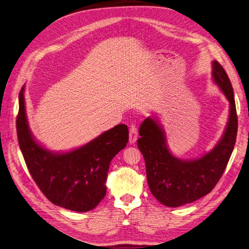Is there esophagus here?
Returning <instances> with one entry per match:
<instances>
[{"label":"esophagus","instance_id":"esophagus-1","mask_svg":"<svg viewBox=\"0 0 249 249\" xmlns=\"http://www.w3.org/2000/svg\"><path fill=\"white\" fill-rule=\"evenodd\" d=\"M137 141V128L134 124L130 126V133H129V142L132 144Z\"/></svg>","mask_w":249,"mask_h":249}]
</instances>
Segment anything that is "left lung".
<instances>
[{
  "label": "left lung",
  "mask_w": 249,
  "mask_h": 249,
  "mask_svg": "<svg viewBox=\"0 0 249 249\" xmlns=\"http://www.w3.org/2000/svg\"><path fill=\"white\" fill-rule=\"evenodd\" d=\"M213 78L229 100L230 115L222 139L210 152L198 159H178L170 153L158 119L146 118L140 127L137 146L144 158L149 188L165 206L178 207L209 194L234 150L238 130L234 92L226 71L216 60L213 61Z\"/></svg>",
  "instance_id": "obj_1"
}]
</instances>
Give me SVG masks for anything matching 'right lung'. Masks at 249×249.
<instances>
[{
  "instance_id": "add662e5",
  "label": "right lung",
  "mask_w": 249,
  "mask_h": 249,
  "mask_svg": "<svg viewBox=\"0 0 249 249\" xmlns=\"http://www.w3.org/2000/svg\"><path fill=\"white\" fill-rule=\"evenodd\" d=\"M24 86L16 118L18 143L36 186L53 204L78 213L95 208L107 193L109 163L127 145L128 127L119 124L73 151L53 153L36 142L25 114Z\"/></svg>"
}]
</instances>
